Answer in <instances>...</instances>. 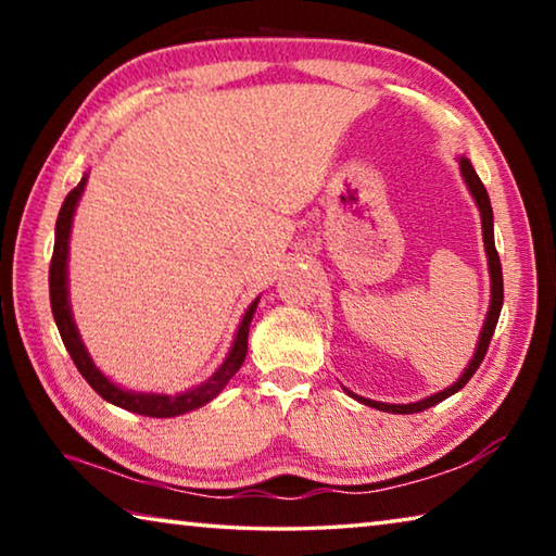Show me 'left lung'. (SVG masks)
Instances as JSON below:
<instances>
[{"instance_id":"left-lung-1","label":"left lung","mask_w":556,"mask_h":556,"mask_svg":"<svg viewBox=\"0 0 556 556\" xmlns=\"http://www.w3.org/2000/svg\"><path fill=\"white\" fill-rule=\"evenodd\" d=\"M458 168H460V176H464V181L468 186L470 195H473L478 211H481V228H483L488 271H491V306H488V314H485V321H483V328H481V336H478L476 353H473V357H470V363L466 365V370L458 375V380L454 384H448L446 390L429 394V397L419 400V402H409V404L375 402V400L361 397V394H355V392L343 388L348 394H351L353 400L365 404V407H375V409H380V412H392V414H417V412H425L429 407H434V404L444 402L446 397H451V394H456L470 378H473V372L478 370V365L483 363V357L488 353V345H491V338H493L495 326H497V316H501V308H503V269H501V257H497L495 238H493V208H491V199H488L485 186L481 184V178H478L473 164H470L466 156H458Z\"/></svg>"}]
</instances>
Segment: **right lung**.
<instances>
[{
    "label": "right lung",
    "instance_id": "1",
    "mask_svg": "<svg viewBox=\"0 0 556 556\" xmlns=\"http://www.w3.org/2000/svg\"><path fill=\"white\" fill-rule=\"evenodd\" d=\"M88 184V174H83L80 184L73 188V191L65 195V201L61 205L59 220H55V242H53V257H51V269H49V291H51V312L55 318V326H59V333L63 338L65 351L71 353L75 368L80 370L83 378L88 380V384L96 390L102 400H108L115 407H122L127 412L142 414V417H156V419H166V417H178V414L193 412L208 404L211 400L218 397L223 392L225 384L230 382L235 372L242 368L244 355H248V333H250V324L252 316L257 312V301L260 296L252 301L244 312L242 321L238 326V333L232 338L230 353L225 357L223 365L215 370L208 380L195 384V388L186 390V392H176V394H164V392H137V390H125L119 388L117 382H112L105 372H102L92 357L88 353L86 343L78 333V326L73 321V312H71V301H68V242H71V228H73V215L75 208H78V201L83 191H86Z\"/></svg>",
    "mask_w": 556,
    "mask_h": 556
}]
</instances>
